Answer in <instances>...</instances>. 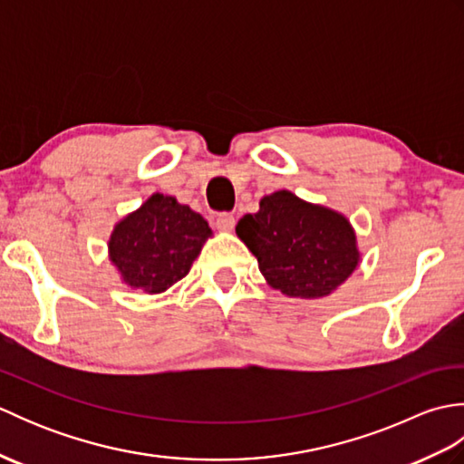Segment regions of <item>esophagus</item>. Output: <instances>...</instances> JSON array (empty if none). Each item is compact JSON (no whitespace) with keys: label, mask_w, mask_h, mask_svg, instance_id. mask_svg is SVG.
<instances>
[{"label":"esophagus","mask_w":464,"mask_h":464,"mask_svg":"<svg viewBox=\"0 0 464 464\" xmlns=\"http://www.w3.org/2000/svg\"><path fill=\"white\" fill-rule=\"evenodd\" d=\"M215 225L219 231H231L235 227V217L231 213H223L215 219Z\"/></svg>","instance_id":"34e87169"}]
</instances>
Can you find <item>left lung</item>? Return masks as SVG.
<instances>
[{
	"mask_svg": "<svg viewBox=\"0 0 464 464\" xmlns=\"http://www.w3.org/2000/svg\"><path fill=\"white\" fill-rule=\"evenodd\" d=\"M269 287L295 299L329 297L359 267L361 251L343 213L287 189L265 195L235 227Z\"/></svg>",
	"mask_w": 464,
	"mask_h": 464,
	"instance_id": "1",
	"label": "left lung"
}]
</instances>
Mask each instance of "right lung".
I'll return each mask as SVG.
<instances>
[{
    "label": "right lung",
    "mask_w": 464,
    "mask_h": 464,
    "mask_svg": "<svg viewBox=\"0 0 464 464\" xmlns=\"http://www.w3.org/2000/svg\"><path fill=\"white\" fill-rule=\"evenodd\" d=\"M211 235L209 223L189 205L153 193L115 223L107 255L127 287L160 295L189 273Z\"/></svg>",
    "instance_id": "right-lung-1"
}]
</instances>
